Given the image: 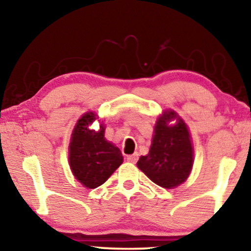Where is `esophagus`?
I'll use <instances>...</instances> for the list:
<instances>
[{"label": "esophagus", "mask_w": 251, "mask_h": 251, "mask_svg": "<svg viewBox=\"0 0 251 251\" xmlns=\"http://www.w3.org/2000/svg\"><path fill=\"white\" fill-rule=\"evenodd\" d=\"M126 161L130 163H136L137 161H138V154L135 153V154H132V155H128L126 156Z\"/></svg>", "instance_id": "34e87169"}]
</instances>
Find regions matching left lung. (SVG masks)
I'll return each instance as SVG.
<instances>
[{"label":"left lung","instance_id":"8db88e82","mask_svg":"<svg viewBox=\"0 0 251 251\" xmlns=\"http://www.w3.org/2000/svg\"><path fill=\"white\" fill-rule=\"evenodd\" d=\"M193 163L190 129L177 112L164 109L154 125L149 154L139 157L137 167L153 183L173 190L190 177Z\"/></svg>","mask_w":251,"mask_h":251}]
</instances>
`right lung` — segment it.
<instances>
[{"mask_svg": "<svg viewBox=\"0 0 251 251\" xmlns=\"http://www.w3.org/2000/svg\"><path fill=\"white\" fill-rule=\"evenodd\" d=\"M96 119L100 122L98 130L90 128ZM105 123L97 113L89 111L77 120L71 135L68 145L71 171L75 179L89 190L104 184L123 162L119 147L105 138Z\"/></svg>", "mask_w": 251, "mask_h": 251, "instance_id": "add662e5", "label": "right lung"}]
</instances>
